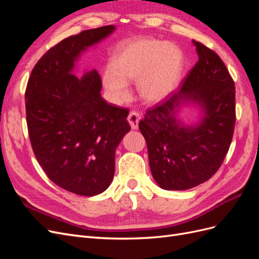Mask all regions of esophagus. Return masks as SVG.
Returning a JSON list of instances; mask_svg holds the SVG:
<instances>
[{
  "instance_id": "34e87169",
  "label": "esophagus",
  "mask_w": 259,
  "mask_h": 259,
  "mask_svg": "<svg viewBox=\"0 0 259 259\" xmlns=\"http://www.w3.org/2000/svg\"><path fill=\"white\" fill-rule=\"evenodd\" d=\"M127 121H128L130 125H131V127H132L133 130H137V128H138L139 121H140V115H139V113H137V112H135V111L131 112V113L128 114V116H127Z\"/></svg>"
}]
</instances>
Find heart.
Returning <instances> with one entry per match:
<instances>
[{"label": "heart", "mask_w": 259, "mask_h": 259, "mask_svg": "<svg viewBox=\"0 0 259 259\" xmlns=\"http://www.w3.org/2000/svg\"><path fill=\"white\" fill-rule=\"evenodd\" d=\"M183 69L184 56L176 45L139 38L116 51L112 68H106L101 79L109 98L115 104L130 96L127 83L136 81L140 98L148 104H158L176 91Z\"/></svg>", "instance_id": "obj_1"}]
</instances>
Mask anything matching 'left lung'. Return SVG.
<instances>
[{
    "mask_svg": "<svg viewBox=\"0 0 259 259\" xmlns=\"http://www.w3.org/2000/svg\"><path fill=\"white\" fill-rule=\"evenodd\" d=\"M199 60L180 91L146 112L139 122L155 183L164 190H187L213 176L224 162L236 124V89L218 55L192 41ZM194 105L199 120L186 124L183 106Z\"/></svg>",
    "mask_w": 259,
    "mask_h": 259,
    "instance_id": "obj_1",
    "label": "left lung"
}]
</instances>
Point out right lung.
Wrapping results in <instances>:
<instances>
[{"label": "right lung", "mask_w": 259, "mask_h": 259, "mask_svg": "<svg viewBox=\"0 0 259 259\" xmlns=\"http://www.w3.org/2000/svg\"><path fill=\"white\" fill-rule=\"evenodd\" d=\"M115 30H85L55 45L36 62L26 90L29 137L38 164L54 184L93 197L114 176L115 149L131 131L127 109L101 97L96 69L80 77L76 62L92 46Z\"/></svg>", "instance_id": "right-lung-1"}]
</instances>
